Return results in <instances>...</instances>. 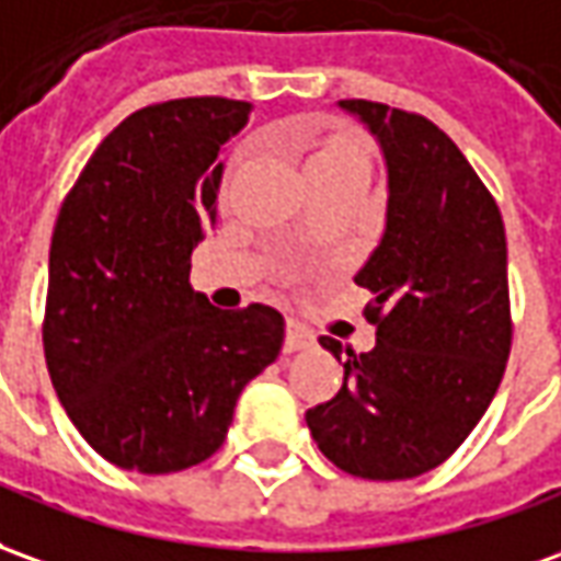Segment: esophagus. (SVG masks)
Listing matches in <instances>:
<instances>
[{
    "label": "esophagus",
    "instance_id": "esophagus-1",
    "mask_svg": "<svg viewBox=\"0 0 561 561\" xmlns=\"http://www.w3.org/2000/svg\"><path fill=\"white\" fill-rule=\"evenodd\" d=\"M314 342V332L308 330L305 323H299V320H287V335H284V351H302V347H308Z\"/></svg>",
    "mask_w": 561,
    "mask_h": 561
}]
</instances>
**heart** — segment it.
I'll list each match as a JSON object with an SVG mask.
<instances>
[{
	"label": "heart",
	"instance_id": "heart-1",
	"mask_svg": "<svg viewBox=\"0 0 561 561\" xmlns=\"http://www.w3.org/2000/svg\"><path fill=\"white\" fill-rule=\"evenodd\" d=\"M373 158L360 137L354 134H327L308 146L305 152V173L311 176H332V173H369Z\"/></svg>",
	"mask_w": 561,
	"mask_h": 561
}]
</instances>
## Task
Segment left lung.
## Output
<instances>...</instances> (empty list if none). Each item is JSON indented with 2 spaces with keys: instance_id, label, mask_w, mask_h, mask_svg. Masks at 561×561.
<instances>
[{
  "instance_id": "obj_1",
  "label": "left lung",
  "mask_w": 561,
  "mask_h": 561,
  "mask_svg": "<svg viewBox=\"0 0 561 561\" xmlns=\"http://www.w3.org/2000/svg\"><path fill=\"white\" fill-rule=\"evenodd\" d=\"M388 161V226L354 284L373 293L376 347L330 335L345 381L305 412L318 449L360 480L439 467L485 415L513 342L504 219L446 130L419 112L342 100Z\"/></svg>"
}]
</instances>
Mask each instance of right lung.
<instances>
[{
    "label": "right lung",
    "mask_w": 561,
    "mask_h": 561,
    "mask_svg": "<svg viewBox=\"0 0 561 561\" xmlns=\"http://www.w3.org/2000/svg\"><path fill=\"white\" fill-rule=\"evenodd\" d=\"M250 103L183 96L130 112L60 204L42 345L69 421L110 465L176 473L229 434L243 385L274 363L284 318L222 311L188 284L216 222L222 152Z\"/></svg>",
    "instance_id": "right-lung-1"
}]
</instances>
